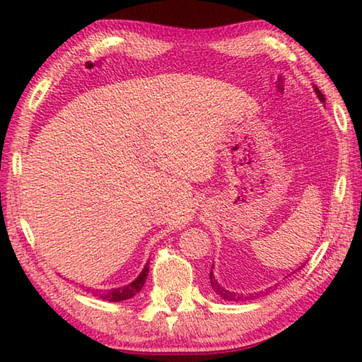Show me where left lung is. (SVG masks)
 <instances>
[{"label":"left lung","instance_id":"left-lung-1","mask_svg":"<svg viewBox=\"0 0 362 362\" xmlns=\"http://www.w3.org/2000/svg\"><path fill=\"white\" fill-rule=\"evenodd\" d=\"M315 90H316V94H317V97H320V100L321 102H326V99H324V95H322V93L320 89L316 88L315 86ZM302 268V267H300ZM298 268V269H300ZM209 279H211V287H212V291L217 293V296H220L222 298H225V300H228V302H243V300H250L252 297H246V296H240V293H236V292H231V291H228V289H225V287L218 283V281L216 279V276H214V273L211 272L209 273Z\"/></svg>","mask_w":362,"mask_h":362}]
</instances>
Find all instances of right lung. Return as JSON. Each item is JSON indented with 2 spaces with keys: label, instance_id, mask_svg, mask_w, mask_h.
I'll use <instances>...</instances> for the list:
<instances>
[{
  "label": "right lung",
  "instance_id": "obj_1",
  "mask_svg": "<svg viewBox=\"0 0 362 362\" xmlns=\"http://www.w3.org/2000/svg\"><path fill=\"white\" fill-rule=\"evenodd\" d=\"M146 276H148V263L144 267L142 273L139 274V276L132 281L131 284H127L124 287H118V289H105V291H100V289H90L88 287V292L93 293L94 297H99L102 300H108V302H122V300H127L136 296L137 292L142 291V287L146 281Z\"/></svg>",
  "mask_w": 362,
  "mask_h": 362
}]
</instances>
